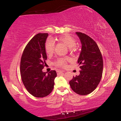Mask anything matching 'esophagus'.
<instances>
[{
  "label": "esophagus",
  "instance_id": "obj_1",
  "mask_svg": "<svg viewBox=\"0 0 121 121\" xmlns=\"http://www.w3.org/2000/svg\"><path fill=\"white\" fill-rule=\"evenodd\" d=\"M63 70H57V74H61V73H63Z\"/></svg>",
  "mask_w": 121,
  "mask_h": 121
}]
</instances>
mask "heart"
<instances>
[{"label":"heart","instance_id":"heart-1","mask_svg":"<svg viewBox=\"0 0 121 121\" xmlns=\"http://www.w3.org/2000/svg\"><path fill=\"white\" fill-rule=\"evenodd\" d=\"M58 41L63 43L66 47H68L70 51H73L76 44V40L73 37L68 35H64L58 37ZM45 51L48 55H51L55 51V44L51 39H48L45 43ZM68 58H60L55 62V65L57 66L65 67L66 66V61Z\"/></svg>","mask_w":121,"mask_h":121}]
</instances>
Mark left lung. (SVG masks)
<instances>
[{
	"label": "left lung",
	"mask_w": 121,
	"mask_h": 121,
	"mask_svg": "<svg viewBox=\"0 0 121 121\" xmlns=\"http://www.w3.org/2000/svg\"><path fill=\"white\" fill-rule=\"evenodd\" d=\"M81 43V51L77 62L80 74L69 81L72 89L80 95L91 93L96 89L102 77L103 60L97 43L87 35L76 32Z\"/></svg>",
	"instance_id": "1"
}]
</instances>
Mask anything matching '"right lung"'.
I'll return each instance as SVG.
<instances>
[{"mask_svg":"<svg viewBox=\"0 0 121 121\" xmlns=\"http://www.w3.org/2000/svg\"><path fill=\"white\" fill-rule=\"evenodd\" d=\"M48 36L47 33L38 34L29 41L23 51L20 61V74L24 86L33 96L46 97L53 91L55 70L48 74L43 72L47 59L45 43Z\"/></svg>","mask_w":121,"mask_h":121,"instance_id":"add662e5","label":"right lung"}]
</instances>
